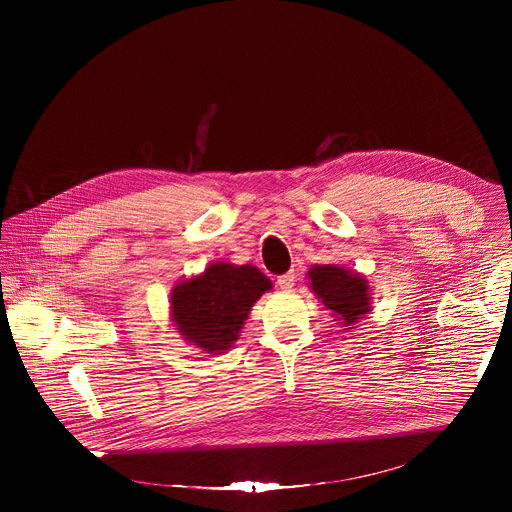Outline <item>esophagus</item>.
Returning <instances> with one entry per match:
<instances>
[{"mask_svg": "<svg viewBox=\"0 0 512 512\" xmlns=\"http://www.w3.org/2000/svg\"><path fill=\"white\" fill-rule=\"evenodd\" d=\"M293 282H295V272H293V270L282 274V276H278V286H280L282 290H292Z\"/></svg>", "mask_w": 512, "mask_h": 512, "instance_id": "1", "label": "esophagus"}]
</instances>
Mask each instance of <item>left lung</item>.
Masks as SVG:
<instances>
[{"instance_id": "8db88e82", "label": "left lung", "mask_w": 512, "mask_h": 512, "mask_svg": "<svg viewBox=\"0 0 512 512\" xmlns=\"http://www.w3.org/2000/svg\"><path fill=\"white\" fill-rule=\"evenodd\" d=\"M311 288L317 293L325 307L331 309L347 329L363 319L370 311V293L365 278L339 266H315L309 270Z\"/></svg>"}]
</instances>
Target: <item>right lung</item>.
Wrapping results in <instances>:
<instances>
[{
	"label": "right lung",
	"instance_id": "1",
	"mask_svg": "<svg viewBox=\"0 0 512 512\" xmlns=\"http://www.w3.org/2000/svg\"><path fill=\"white\" fill-rule=\"evenodd\" d=\"M268 290L272 282L258 268L219 262L203 276L173 288V321L185 341L207 353H220L232 347L250 307Z\"/></svg>",
	"mask_w": 512,
	"mask_h": 512
}]
</instances>
